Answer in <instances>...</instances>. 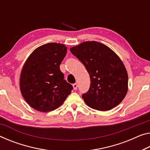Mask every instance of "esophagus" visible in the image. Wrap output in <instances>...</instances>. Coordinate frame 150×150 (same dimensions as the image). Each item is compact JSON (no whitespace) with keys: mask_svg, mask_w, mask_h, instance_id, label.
I'll list each match as a JSON object with an SVG mask.
<instances>
[{"mask_svg":"<svg viewBox=\"0 0 150 150\" xmlns=\"http://www.w3.org/2000/svg\"><path fill=\"white\" fill-rule=\"evenodd\" d=\"M73 89H74L75 90H76L77 89V87H78V85L77 83H74L73 85Z\"/></svg>","mask_w":150,"mask_h":150,"instance_id":"34e87169","label":"esophagus"}]
</instances>
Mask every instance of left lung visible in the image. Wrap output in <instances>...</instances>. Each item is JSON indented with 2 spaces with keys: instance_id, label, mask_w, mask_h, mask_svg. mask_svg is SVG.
Returning a JSON list of instances; mask_svg holds the SVG:
<instances>
[{
  "instance_id": "left-lung-1",
  "label": "left lung",
  "mask_w": 150,
  "mask_h": 150,
  "mask_svg": "<svg viewBox=\"0 0 150 150\" xmlns=\"http://www.w3.org/2000/svg\"><path fill=\"white\" fill-rule=\"evenodd\" d=\"M89 73L91 85L82 97L87 105L101 111L118 105L128 90V75L124 64L115 52L104 44L86 41L70 49Z\"/></svg>"
}]
</instances>
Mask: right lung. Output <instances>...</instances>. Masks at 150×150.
I'll return each mask as SVG.
<instances>
[{"instance_id": "add662e5", "label": "right lung", "mask_w": 150, "mask_h": 150, "mask_svg": "<svg viewBox=\"0 0 150 150\" xmlns=\"http://www.w3.org/2000/svg\"><path fill=\"white\" fill-rule=\"evenodd\" d=\"M67 52L65 45L45 44L30 54L23 67L20 89L26 102L33 109L48 112L59 108L73 86L64 79L60 64Z\"/></svg>"}]
</instances>
